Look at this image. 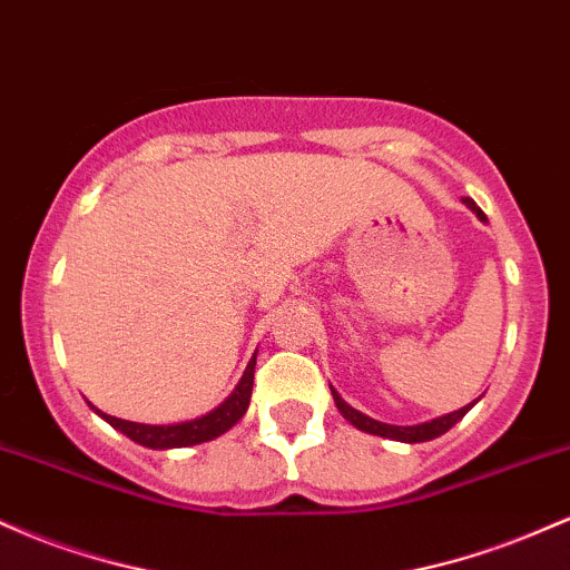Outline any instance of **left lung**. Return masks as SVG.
<instances>
[{
  "instance_id": "left-lung-1",
  "label": "left lung",
  "mask_w": 570,
  "mask_h": 570,
  "mask_svg": "<svg viewBox=\"0 0 570 570\" xmlns=\"http://www.w3.org/2000/svg\"><path fill=\"white\" fill-rule=\"evenodd\" d=\"M463 203H466V206L472 208L476 217H480V222H488L485 214H482V208L476 206L472 198H463ZM330 389H332V385H330ZM332 399H335L337 410L343 412L345 421H351L358 431H367V434L385 436V440H396V442H410V444L412 442H429V440H436V436H442L444 431L453 429L455 423L461 421V417L466 415V412L472 410L474 402H476V399H474V402L466 404V407H461V410H455V412H448V415L434 417V421H429V423H417V426H391V423H381V421H375V417L364 415V412L353 410L351 404H345L343 399H340V394H337L335 389H332Z\"/></svg>"
}]
</instances>
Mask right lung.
Returning <instances> with one entry per match:
<instances>
[{
    "label": "right lung",
    "mask_w": 570,
    "mask_h": 570,
    "mask_svg": "<svg viewBox=\"0 0 570 570\" xmlns=\"http://www.w3.org/2000/svg\"><path fill=\"white\" fill-rule=\"evenodd\" d=\"M254 364H257V353H254L252 362H248L244 377H240L238 385H235L233 394L227 396L217 410L206 412V415L195 417V421L168 423V426H149V423L122 421V417L107 415V412H101L96 407L94 410L109 423V426L122 431L128 440L139 442V444H144V448H153V450L189 448V444L217 440L219 434H225L227 429H233L235 423L246 415L248 399H252V385H254Z\"/></svg>",
    "instance_id": "obj_1"
}]
</instances>
